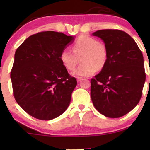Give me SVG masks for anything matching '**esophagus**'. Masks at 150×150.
I'll return each instance as SVG.
<instances>
[{
  "label": "esophagus",
  "mask_w": 150,
  "mask_h": 150,
  "mask_svg": "<svg viewBox=\"0 0 150 150\" xmlns=\"http://www.w3.org/2000/svg\"><path fill=\"white\" fill-rule=\"evenodd\" d=\"M81 80H82V77H77V82H80Z\"/></svg>",
  "instance_id": "esophagus-1"
}]
</instances>
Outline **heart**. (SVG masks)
I'll use <instances>...</instances> for the list:
<instances>
[{
  "label": "heart",
  "mask_w": 150,
  "mask_h": 150,
  "mask_svg": "<svg viewBox=\"0 0 150 150\" xmlns=\"http://www.w3.org/2000/svg\"><path fill=\"white\" fill-rule=\"evenodd\" d=\"M82 63L72 73L78 77L90 76L101 70L106 65L108 58L107 48L104 43L88 35H81L73 46V51L64 49L60 55V59L69 70H73L78 63Z\"/></svg>",
  "instance_id": "b5f03b06"
}]
</instances>
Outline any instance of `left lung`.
I'll return each instance as SVG.
<instances>
[{"instance_id": "1", "label": "left lung", "mask_w": 150, "mask_h": 150, "mask_svg": "<svg viewBox=\"0 0 150 150\" xmlns=\"http://www.w3.org/2000/svg\"><path fill=\"white\" fill-rule=\"evenodd\" d=\"M93 36L107 48L106 65L91 79V99L96 109L108 118H119L137 106L145 82L142 53L134 39L123 31L102 30Z\"/></svg>"}]
</instances>
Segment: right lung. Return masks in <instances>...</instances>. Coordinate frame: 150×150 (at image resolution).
<instances>
[{
  "label": "right lung",
  "instance_id": "add662e5",
  "mask_svg": "<svg viewBox=\"0 0 150 150\" xmlns=\"http://www.w3.org/2000/svg\"><path fill=\"white\" fill-rule=\"evenodd\" d=\"M74 37L46 31L26 39L17 49L10 78L17 103L30 116L49 120L69 106L77 80L60 59Z\"/></svg>",
  "mask_w": 150,
  "mask_h": 150
}]
</instances>
